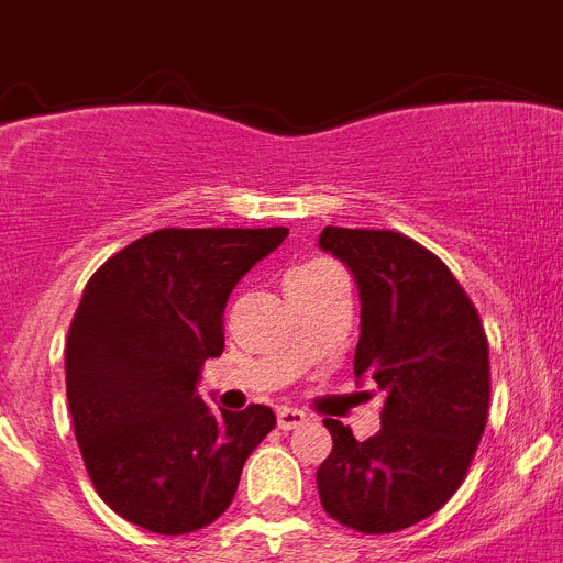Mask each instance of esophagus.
<instances>
[{
    "label": "esophagus",
    "mask_w": 563,
    "mask_h": 563,
    "mask_svg": "<svg viewBox=\"0 0 563 563\" xmlns=\"http://www.w3.org/2000/svg\"><path fill=\"white\" fill-rule=\"evenodd\" d=\"M307 411L300 409H289V406H283L280 411H277V427L283 429V432H289V429H300L303 423H307Z\"/></svg>",
    "instance_id": "1"
}]
</instances>
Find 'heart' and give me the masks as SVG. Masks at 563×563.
<instances>
[{
  "label": "heart",
  "mask_w": 563,
  "mask_h": 563,
  "mask_svg": "<svg viewBox=\"0 0 563 563\" xmlns=\"http://www.w3.org/2000/svg\"><path fill=\"white\" fill-rule=\"evenodd\" d=\"M330 274H335V265L330 263H303L298 268H291L286 274V289H300V286H316V283L327 280Z\"/></svg>",
  "instance_id": "heart-1"
}]
</instances>
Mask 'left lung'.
<instances>
[{
    "mask_svg": "<svg viewBox=\"0 0 563 563\" xmlns=\"http://www.w3.org/2000/svg\"><path fill=\"white\" fill-rule=\"evenodd\" d=\"M318 245L356 277L353 371L385 391L368 441L324 420L333 450L318 467L321 506L356 532H400L453 497L476 455L490 400L485 327L453 272L397 230L324 228Z\"/></svg>",
    "mask_w": 563,
    "mask_h": 563,
    "instance_id": "left-lung-1",
    "label": "left lung"
}]
</instances>
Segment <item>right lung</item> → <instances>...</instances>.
<instances>
[{"label":"right lung","mask_w":563,"mask_h":563,"mask_svg":"<svg viewBox=\"0 0 563 563\" xmlns=\"http://www.w3.org/2000/svg\"><path fill=\"white\" fill-rule=\"evenodd\" d=\"M286 228H163L92 274L66 339V400L99 497L157 534L210 526L233 503L268 406L212 411L195 394L224 351L233 286Z\"/></svg>","instance_id":"right-lung-1"}]
</instances>
